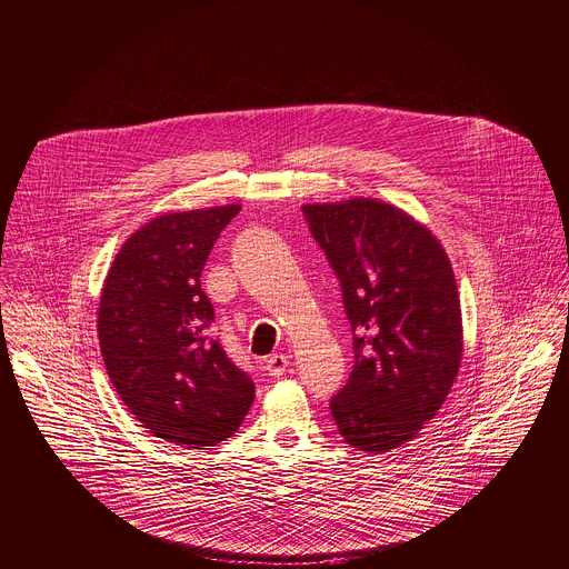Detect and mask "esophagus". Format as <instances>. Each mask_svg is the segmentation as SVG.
Instances as JSON below:
<instances>
[{
  "mask_svg": "<svg viewBox=\"0 0 569 569\" xmlns=\"http://www.w3.org/2000/svg\"><path fill=\"white\" fill-rule=\"evenodd\" d=\"M266 366V370H268V375H272V377H281L286 370H288V357L286 355H270L266 361H263Z\"/></svg>",
  "mask_w": 569,
  "mask_h": 569,
  "instance_id": "1",
  "label": "esophagus"
}]
</instances>
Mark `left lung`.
<instances>
[{"label":"left lung","mask_w":569,"mask_h":569,"mask_svg":"<svg viewBox=\"0 0 569 569\" xmlns=\"http://www.w3.org/2000/svg\"><path fill=\"white\" fill-rule=\"evenodd\" d=\"M335 270L355 363L330 400L341 438L366 453L413 440L445 405L462 359V312L440 241L377 199L303 206Z\"/></svg>","instance_id":"8db88e82"}]
</instances>
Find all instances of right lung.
Returning <instances> with one entry per match:
<instances>
[{
  "instance_id": "add662e5",
  "label": "right lung",
  "mask_w": 569,
  "mask_h": 569,
  "mask_svg": "<svg viewBox=\"0 0 569 569\" xmlns=\"http://www.w3.org/2000/svg\"><path fill=\"white\" fill-rule=\"evenodd\" d=\"M241 206L171 212L136 230L104 279L98 337L129 413L156 438L189 449L230 438L254 385L210 335L203 266Z\"/></svg>"
}]
</instances>
